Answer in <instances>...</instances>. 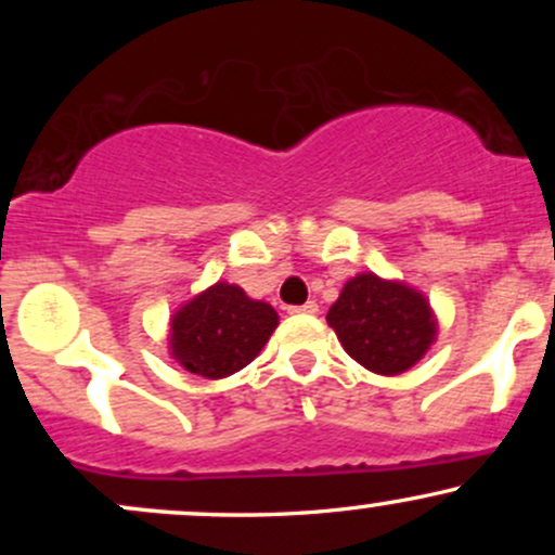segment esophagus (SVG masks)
<instances>
[{
	"mask_svg": "<svg viewBox=\"0 0 555 555\" xmlns=\"http://www.w3.org/2000/svg\"><path fill=\"white\" fill-rule=\"evenodd\" d=\"M292 315H315L318 313V302H305V305H295V308H289Z\"/></svg>",
	"mask_w": 555,
	"mask_h": 555,
	"instance_id": "esophagus-1",
	"label": "esophagus"
}]
</instances>
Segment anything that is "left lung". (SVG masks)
<instances>
[{
  "mask_svg": "<svg viewBox=\"0 0 555 555\" xmlns=\"http://www.w3.org/2000/svg\"><path fill=\"white\" fill-rule=\"evenodd\" d=\"M326 321L349 358L380 375L410 371L436 339V318L425 297L375 273L344 284Z\"/></svg>",
  "mask_w": 555,
  "mask_h": 555,
  "instance_id": "left-lung-1",
  "label": "left lung"
}]
</instances>
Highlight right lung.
<instances>
[{
	"mask_svg": "<svg viewBox=\"0 0 555 555\" xmlns=\"http://www.w3.org/2000/svg\"><path fill=\"white\" fill-rule=\"evenodd\" d=\"M276 326L269 302L219 282L171 318V358L203 378H224L250 365Z\"/></svg>",
	"mask_w": 555,
	"mask_h": 555,
	"instance_id": "right-lung-1",
	"label": "right lung"
}]
</instances>
